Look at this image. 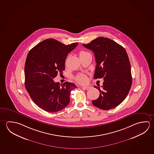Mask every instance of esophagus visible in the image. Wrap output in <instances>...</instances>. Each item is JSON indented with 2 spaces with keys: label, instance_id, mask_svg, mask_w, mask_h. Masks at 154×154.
<instances>
[{
  "label": "esophagus",
  "instance_id": "34e87169",
  "mask_svg": "<svg viewBox=\"0 0 154 154\" xmlns=\"http://www.w3.org/2000/svg\"><path fill=\"white\" fill-rule=\"evenodd\" d=\"M91 88V86H83V89H85V90H89V89H90Z\"/></svg>",
  "mask_w": 154,
  "mask_h": 154
}]
</instances>
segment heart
Instances as JSON below:
<instances>
[{"label":"heart","mask_w":154,"mask_h":154,"mask_svg":"<svg viewBox=\"0 0 154 154\" xmlns=\"http://www.w3.org/2000/svg\"><path fill=\"white\" fill-rule=\"evenodd\" d=\"M87 54V52H86L82 51L79 53V56L84 55V54ZM76 81H77L78 82L81 84L85 83L86 82V80H87L86 76L84 75H78L76 77Z\"/></svg>","instance_id":"heart-1"}]
</instances>
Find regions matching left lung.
Returning <instances> with one entry per match:
<instances>
[{"label":"left lung","mask_w":154,"mask_h":154,"mask_svg":"<svg viewBox=\"0 0 154 154\" xmlns=\"http://www.w3.org/2000/svg\"><path fill=\"white\" fill-rule=\"evenodd\" d=\"M94 54V79L103 78L100 96L92 101L100 109L108 110L119 105L126 98L132 84L131 65L126 50L110 39L98 37L83 44Z\"/></svg>","instance_id":"8db88e82"}]
</instances>
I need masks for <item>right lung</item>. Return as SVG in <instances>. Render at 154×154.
Listing matches in <instances>:
<instances>
[{
    "label": "right lung",
    "mask_w": 154,
    "mask_h": 154,
    "mask_svg": "<svg viewBox=\"0 0 154 154\" xmlns=\"http://www.w3.org/2000/svg\"><path fill=\"white\" fill-rule=\"evenodd\" d=\"M78 45H68L52 38L33 47L27 54L25 64V86L33 102L44 110L56 112L70 103V95L76 88L72 83L63 85L53 79L65 70L68 54Z\"/></svg>",
    "instance_id": "1"
}]
</instances>
